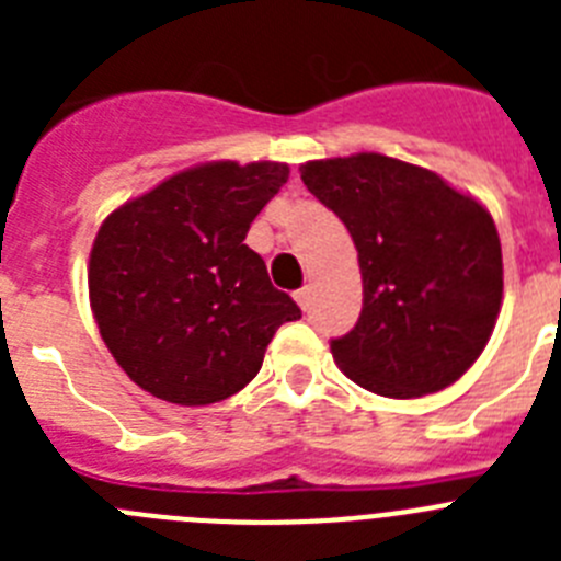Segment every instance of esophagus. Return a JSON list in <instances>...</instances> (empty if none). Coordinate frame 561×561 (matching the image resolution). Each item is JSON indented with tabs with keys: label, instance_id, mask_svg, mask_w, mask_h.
I'll return each instance as SVG.
<instances>
[{
	"label": "esophagus",
	"instance_id": "esophagus-1",
	"mask_svg": "<svg viewBox=\"0 0 561 561\" xmlns=\"http://www.w3.org/2000/svg\"><path fill=\"white\" fill-rule=\"evenodd\" d=\"M295 300H297V306H300V309L309 311L311 309V286H304V289H297L295 291Z\"/></svg>",
	"mask_w": 561,
	"mask_h": 561
}]
</instances>
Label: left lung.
Segmentation results:
<instances>
[{
	"instance_id": "left-lung-1",
	"label": "left lung",
	"mask_w": 561,
	"mask_h": 561,
	"mask_svg": "<svg viewBox=\"0 0 561 561\" xmlns=\"http://www.w3.org/2000/svg\"><path fill=\"white\" fill-rule=\"evenodd\" d=\"M359 252L362 314L331 340L342 374L388 399L438 393L483 354L503 300L492 216L427 168L385 153L300 165Z\"/></svg>"
}]
</instances>
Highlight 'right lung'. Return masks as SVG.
<instances>
[{
    "label": "right lung",
    "mask_w": 561,
    "mask_h": 561,
    "mask_svg": "<svg viewBox=\"0 0 561 561\" xmlns=\"http://www.w3.org/2000/svg\"><path fill=\"white\" fill-rule=\"evenodd\" d=\"M289 180L284 162H207L126 202L98 230L89 304L128 379L202 408L250 385L275 331L300 317L244 244Z\"/></svg>",
    "instance_id": "add662e5"
}]
</instances>
